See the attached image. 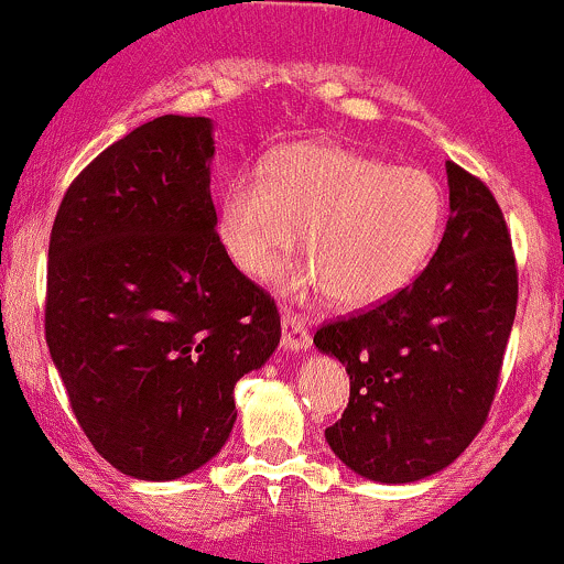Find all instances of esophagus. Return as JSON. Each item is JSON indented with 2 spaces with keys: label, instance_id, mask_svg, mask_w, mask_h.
Returning <instances> with one entry per match:
<instances>
[{
  "label": "esophagus",
  "instance_id": "1",
  "mask_svg": "<svg viewBox=\"0 0 564 564\" xmlns=\"http://www.w3.org/2000/svg\"><path fill=\"white\" fill-rule=\"evenodd\" d=\"M283 346L289 348V351H302V348L311 346V332H307L305 322H302V316H297L294 311H283Z\"/></svg>",
  "mask_w": 564,
  "mask_h": 564
}]
</instances>
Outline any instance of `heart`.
Segmentation results:
<instances>
[{
    "label": "heart",
    "mask_w": 564,
    "mask_h": 564,
    "mask_svg": "<svg viewBox=\"0 0 564 564\" xmlns=\"http://www.w3.org/2000/svg\"><path fill=\"white\" fill-rule=\"evenodd\" d=\"M441 186L416 167L340 145H297L262 167L232 175L218 207V237L246 275L267 278L297 246L289 292H318L337 307L389 300L416 278L441 237Z\"/></svg>",
    "instance_id": "obj_1"
}]
</instances>
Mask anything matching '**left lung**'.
Returning <instances> with one entry per match:
<instances>
[{"mask_svg": "<svg viewBox=\"0 0 564 564\" xmlns=\"http://www.w3.org/2000/svg\"><path fill=\"white\" fill-rule=\"evenodd\" d=\"M446 173L452 216L422 275L313 335L351 378L348 408L324 435L370 481H419L470 446L517 316L519 272L500 205L459 164L446 162Z\"/></svg>", "mask_w": 564, "mask_h": 564, "instance_id": "8db88e82", "label": "left lung"}]
</instances>
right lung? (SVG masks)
<instances>
[{
    "instance_id": "1",
    "label": "right lung",
    "mask_w": 564,
    "mask_h": 564,
    "mask_svg": "<svg viewBox=\"0 0 564 564\" xmlns=\"http://www.w3.org/2000/svg\"><path fill=\"white\" fill-rule=\"evenodd\" d=\"M213 151L210 118H153L69 183L51 229V359L91 446L140 481L221 452L235 383L281 343L275 300L216 232Z\"/></svg>"
}]
</instances>
